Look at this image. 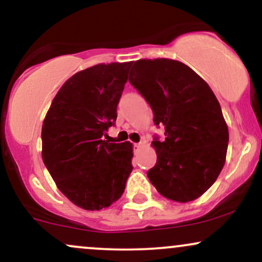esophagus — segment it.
I'll use <instances>...</instances> for the list:
<instances>
[{
    "label": "esophagus",
    "mask_w": 262,
    "mask_h": 262,
    "mask_svg": "<svg viewBox=\"0 0 262 262\" xmlns=\"http://www.w3.org/2000/svg\"><path fill=\"white\" fill-rule=\"evenodd\" d=\"M135 149H140L142 147V143H135Z\"/></svg>",
    "instance_id": "esophagus-1"
}]
</instances>
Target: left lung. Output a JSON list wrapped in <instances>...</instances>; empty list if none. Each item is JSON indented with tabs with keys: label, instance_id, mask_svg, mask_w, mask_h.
<instances>
[{
	"label": "left lung",
	"instance_id": "1",
	"mask_svg": "<svg viewBox=\"0 0 262 262\" xmlns=\"http://www.w3.org/2000/svg\"><path fill=\"white\" fill-rule=\"evenodd\" d=\"M128 81L164 127V141H152L157 162L147 177L170 201L199 198L219 177L228 151V125L213 90L186 64L167 58L136 60Z\"/></svg>",
	"mask_w": 262,
	"mask_h": 262
}]
</instances>
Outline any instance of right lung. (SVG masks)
I'll use <instances>...</instances> for the list:
<instances>
[{
  "mask_svg": "<svg viewBox=\"0 0 262 262\" xmlns=\"http://www.w3.org/2000/svg\"><path fill=\"white\" fill-rule=\"evenodd\" d=\"M131 66L101 63L80 70L63 84L44 117L43 162L58 189L85 210L115 203L132 170V143L101 140L116 121Z\"/></svg>",
  "mask_w": 262,
  "mask_h": 262,
  "instance_id": "obj_1",
  "label": "right lung"
}]
</instances>
